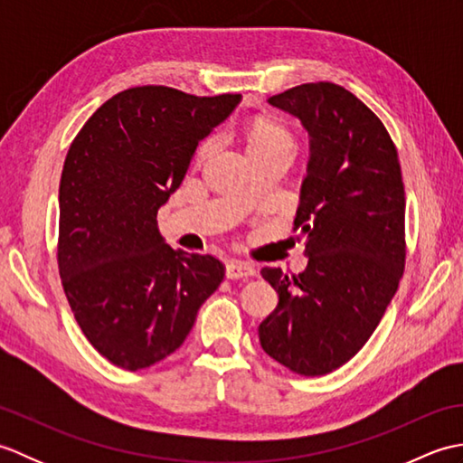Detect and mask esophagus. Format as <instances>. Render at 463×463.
<instances>
[{
  "instance_id": "esophagus-1",
  "label": "esophagus",
  "mask_w": 463,
  "mask_h": 463,
  "mask_svg": "<svg viewBox=\"0 0 463 463\" xmlns=\"http://www.w3.org/2000/svg\"><path fill=\"white\" fill-rule=\"evenodd\" d=\"M257 274V267L244 260H229L226 262V279L237 280V279H249Z\"/></svg>"
}]
</instances>
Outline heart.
I'll use <instances>...</instances> for the list:
<instances>
[{
  "label": "heart",
  "instance_id": "1",
  "mask_svg": "<svg viewBox=\"0 0 463 463\" xmlns=\"http://www.w3.org/2000/svg\"><path fill=\"white\" fill-rule=\"evenodd\" d=\"M247 141H249V151L252 153L260 149H270V146H279V145L292 146V135L280 121L270 119V117H260V119L250 123L247 131ZM211 151H213V141L203 146L199 156L204 159Z\"/></svg>",
  "mask_w": 463,
  "mask_h": 463
}]
</instances>
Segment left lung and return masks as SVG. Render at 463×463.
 Here are the masks:
<instances>
[{
    "label": "left lung",
    "mask_w": 463,
    "mask_h": 463,
    "mask_svg": "<svg viewBox=\"0 0 463 463\" xmlns=\"http://www.w3.org/2000/svg\"><path fill=\"white\" fill-rule=\"evenodd\" d=\"M310 135V161L292 231L300 274L262 269L279 307L260 346L300 376H324L356 356L394 298L406 262V196L386 127L344 87L318 81L272 95Z\"/></svg>",
    "instance_id": "left-lung-1"
}]
</instances>
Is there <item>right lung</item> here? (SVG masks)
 <instances>
[{
  "label": "right lung",
  "mask_w": 463,
  "mask_h": 463,
  "mask_svg": "<svg viewBox=\"0 0 463 463\" xmlns=\"http://www.w3.org/2000/svg\"><path fill=\"white\" fill-rule=\"evenodd\" d=\"M239 101L237 93L131 87L107 99L69 146L59 181V277L85 338L115 366L137 372L171 356L221 287L224 264L165 244L156 211Z\"/></svg>",
  "instance_id": "1"
}]
</instances>
